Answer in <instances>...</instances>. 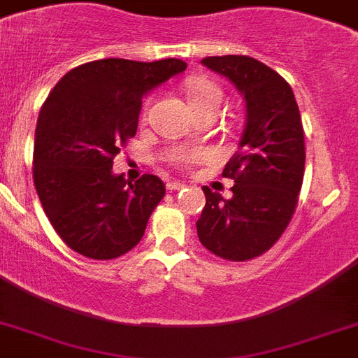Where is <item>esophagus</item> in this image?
I'll list each match as a JSON object with an SVG mask.
<instances>
[{
    "instance_id": "34e87169",
    "label": "esophagus",
    "mask_w": 358,
    "mask_h": 358,
    "mask_svg": "<svg viewBox=\"0 0 358 358\" xmlns=\"http://www.w3.org/2000/svg\"><path fill=\"white\" fill-rule=\"evenodd\" d=\"M182 187H184L182 182H167V191H178Z\"/></svg>"
}]
</instances>
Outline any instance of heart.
Here are the masks:
<instances>
[{
    "label": "heart",
    "instance_id": "b5f03b06",
    "mask_svg": "<svg viewBox=\"0 0 358 358\" xmlns=\"http://www.w3.org/2000/svg\"><path fill=\"white\" fill-rule=\"evenodd\" d=\"M187 97L189 103L193 104V108L199 112V110L209 108V106H220L222 90L208 77H193L187 80ZM202 159H204L202 152H184L176 156V164L182 167H189V165L199 164Z\"/></svg>",
    "mask_w": 358,
    "mask_h": 358
}]
</instances>
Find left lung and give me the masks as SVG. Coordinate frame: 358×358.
<instances>
[{
	"instance_id": "1",
	"label": "left lung",
	"mask_w": 358,
	"mask_h": 358,
	"mask_svg": "<svg viewBox=\"0 0 358 358\" xmlns=\"http://www.w3.org/2000/svg\"><path fill=\"white\" fill-rule=\"evenodd\" d=\"M204 66L228 77L246 101L239 150L222 176L235 182L231 199L208 185L196 220L200 243L228 261H248L275 245L294 215L303 182L305 139L290 84L246 55L206 57Z\"/></svg>"
}]
</instances>
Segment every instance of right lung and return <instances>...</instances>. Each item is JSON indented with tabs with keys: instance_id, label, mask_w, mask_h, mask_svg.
<instances>
[{
	"instance_id": "obj_1",
	"label": "right lung",
	"mask_w": 358,
	"mask_h": 358,
	"mask_svg": "<svg viewBox=\"0 0 358 358\" xmlns=\"http://www.w3.org/2000/svg\"><path fill=\"white\" fill-rule=\"evenodd\" d=\"M185 68L178 58L94 60L64 75L42 104L34 187L55 231L77 254L115 259L143 237L165 185L154 174L115 176L113 158L136 136L143 95Z\"/></svg>"
}]
</instances>
